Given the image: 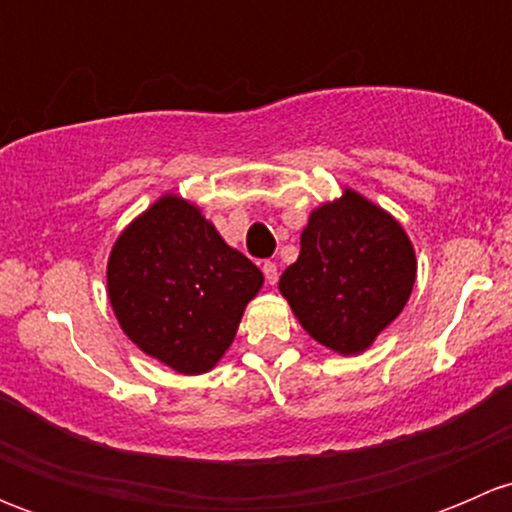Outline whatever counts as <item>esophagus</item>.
Listing matches in <instances>:
<instances>
[{
	"instance_id": "obj_1",
	"label": "esophagus",
	"mask_w": 512,
	"mask_h": 512,
	"mask_svg": "<svg viewBox=\"0 0 512 512\" xmlns=\"http://www.w3.org/2000/svg\"><path fill=\"white\" fill-rule=\"evenodd\" d=\"M262 272H265V280L267 285H277V280H280V272H277V265L272 260H265L262 262Z\"/></svg>"
}]
</instances>
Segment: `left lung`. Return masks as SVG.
I'll use <instances>...</instances> for the list:
<instances>
[{
    "label": "left lung",
    "mask_w": 512,
    "mask_h": 512,
    "mask_svg": "<svg viewBox=\"0 0 512 512\" xmlns=\"http://www.w3.org/2000/svg\"><path fill=\"white\" fill-rule=\"evenodd\" d=\"M416 280V255L401 225L344 190L309 215L302 250L280 277L309 337L339 354L364 352L401 314Z\"/></svg>",
    "instance_id": "1"
}]
</instances>
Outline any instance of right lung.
<instances>
[{
	"label": "right lung",
	"instance_id": "1",
	"mask_svg": "<svg viewBox=\"0 0 512 512\" xmlns=\"http://www.w3.org/2000/svg\"><path fill=\"white\" fill-rule=\"evenodd\" d=\"M260 287L255 262L175 195L133 220L108 260V299L121 329L180 374L213 369Z\"/></svg>",
	"mask_w": 512,
	"mask_h": 512
}]
</instances>
